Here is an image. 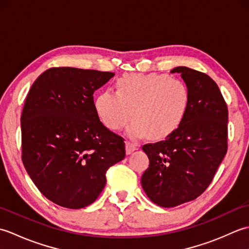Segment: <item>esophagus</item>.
Returning <instances> with one entry per match:
<instances>
[{
  "label": "esophagus",
  "instance_id": "esophagus-1",
  "mask_svg": "<svg viewBox=\"0 0 249 249\" xmlns=\"http://www.w3.org/2000/svg\"><path fill=\"white\" fill-rule=\"evenodd\" d=\"M125 144H126V154H131L134 151L138 149V145L135 143H131L129 141H126Z\"/></svg>",
  "mask_w": 249,
  "mask_h": 249
}]
</instances>
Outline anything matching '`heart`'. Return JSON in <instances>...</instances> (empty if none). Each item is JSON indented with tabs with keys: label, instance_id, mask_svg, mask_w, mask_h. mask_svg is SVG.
<instances>
[{
	"label": "heart",
	"instance_id": "obj_1",
	"mask_svg": "<svg viewBox=\"0 0 249 249\" xmlns=\"http://www.w3.org/2000/svg\"><path fill=\"white\" fill-rule=\"evenodd\" d=\"M189 107V92L182 80L158 73L130 75L115 82V93L105 89L94 99L99 121L120 130L133 121L128 136L161 140L181 127Z\"/></svg>",
	"mask_w": 249,
	"mask_h": 249
}]
</instances>
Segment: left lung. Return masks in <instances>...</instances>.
<instances>
[{
    "label": "left lung",
    "instance_id": "left-lung-1",
    "mask_svg": "<svg viewBox=\"0 0 249 249\" xmlns=\"http://www.w3.org/2000/svg\"><path fill=\"white\" fill-rule=\"evenodd\" d=\"M189 92V107L176 133L142 146L150 165L141 185L162 208L195 200L209 187L228 149V108L219 88L206 73L178 66Z\"/></svg>",
    "mask_w": 249,
    "mask_h": 249
}]
</instances>
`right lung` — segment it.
Masks as SVG:
<instances>
[{
	"label": "right lung",
	"instance_id": "right-lung-1",
	"mask_svg": "<svg viewBox=\"0 0 249 249\" xmlns=\"http://www.w3.org/2000/svg\"><path fill=\"white\" fill-rule=\"evenodd\" d=\"M113 72L53 67L36 79L21 114L22 161L47 199L67 209L93 203L106 172L124 160V139L95 112L93 94Z\"/></svg>",
	"mask_w": 249,
	"mask_h": 249
}]
</instances>
